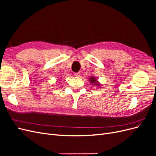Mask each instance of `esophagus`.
Listing matches in <instances>:
<instances>
[{
    "instance_id": "obj_1",
    "label": "esophagus",
    "mask_w": 156,
    "mask_h": 156,
    "mask_svg": "<svg viewBox=\"0 0 156 156\" xmlns=\"http://www.w3.org/2000/svg\"><path fill=\"white\" fill-rule=\"evenodd\" d=\"M80 72H76V73H74V75L75 77H79V76H80Z\"/></svg>"
}]
</instances>
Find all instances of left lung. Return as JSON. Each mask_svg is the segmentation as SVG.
Listing matches in <instances>:
<instances>
[{
  "label": "left lung",
  "instance_id": "left-lung-1",
  "mask_svg": "<svg viewBox=\"0 0 156 156\" xmlns=\"http://www.w3.org/2000/svg\"><path fill=\"white\" fill-rule=\"evenodd\" d=\"M90 81L92 83H94V84H98V83H96V79L94 78V77H90Z\"/></svg>",
  "mask_w": 156,
  "mask_h": 156
}]
</instances>
